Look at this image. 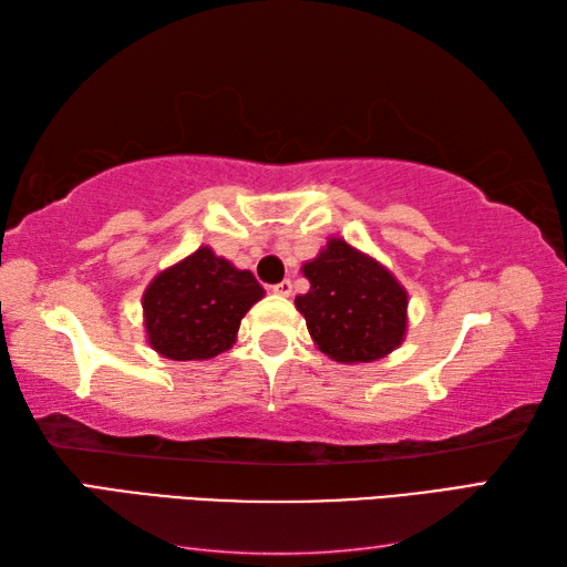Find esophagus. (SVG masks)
<instances>
[{"mask_svg":"<svg viewBox=\"0 0 567 567\" xmlns=\"http://www.w3.org/2000/svg\"><path fill=\"white\" fill-rule=\"evenodd\" d=\"M292 290H295L292 280H282V282L272 285V292H275V295H280V297H290V295H292Z\"/></svg>","mask_w":567,"mask_h":567,"instance_id":"esophagus-1","label":"esophagus"}]
</instances>
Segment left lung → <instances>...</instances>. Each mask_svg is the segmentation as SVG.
<instances>
[{"label": "left lung", "mask_w": 567, "mask_h": 567, "mask_svg": "<svg viewBox=\"0 0 567 567\" xmlns=\"http://www.w3.org/2000/svg\"><path fill=\"white\" fill-rule=\"evenodd\" d=\"M309 292L295 299L321 353L339 363H370L406 333V290L365 252L331 238L302 268Z\"/></svg>", "instance_id": "1"}]
</instances>
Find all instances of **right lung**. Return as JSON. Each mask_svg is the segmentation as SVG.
Segmentation results:
<instances>
[{
	"mask_svg": "<svg viewBox=\"0 0 567 567\" xmlns=\"http://www.w3.org/2000/svg\"><path fill=\"white\" fill-rule=\"evenodd\" d=\"M265 290L207 246L153 277L143 319L153 351L171 360H207L234 346L240 319Z\"/></svg>",
	"mask_w": 567,
	"mask_h": 567,
	"instance_id": "add662e5",
	"label": "right lung"
}]
</instances>
